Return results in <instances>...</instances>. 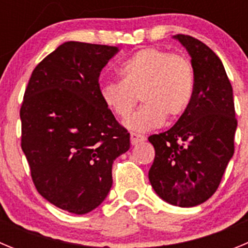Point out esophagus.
<instances>
[{
	"instance_id": "34e87169",
	"label": "esophagus",
	"mask_w": 248,
	"mask_h": 248,
	"mask_svg": "<svg viewBox=\"0 0 248 248\" xmlns=\"http://www.w3.org/2000/svg\"><path fill=\"white\" fill-rule=\"evenodd\" d=\"M146 138L144 137V135H140V134H137V133H131L130 134V143L133 144V145H135V144L138 143H141V141H145Z\"/></svg>"
}]
</instances>
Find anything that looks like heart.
I'll list each match as a JSON object with an SVG mask.
<instances>
[{
  "label": "heart",
  "instance_id": "b5f03b06",
  "mask_svg": "<svg viewBox=\"0 0 248 248\" xmlns=\"http://www.w3.org/2000/svg\"><path fill=\"white\" fill-rule=\"evenodd\" d=\"M118 73L120 80L100 84V99L115 117L125 119L140 95L144 105L124 123L130 130L144 133L163 125L166 118H180L194 98V65L183 54L144 48L126 58Z\"/></svg>",
  "mask_w": 248,
  "mask_h": 248
}]
</instances>
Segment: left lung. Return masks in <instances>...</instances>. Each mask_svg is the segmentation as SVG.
I'll return each mask as SVG.
<instances>
[{
    "mask_svg": "<svg viewBox=\"0 0 248 248\" xmlns=\"http://www.w3.org/2000/svg\"><path fill=\"white\" fill-rule=\"evenodd\" d=\"M174 38L191 57L194 98L172 128L149 137L155 149L149 180L164 201L192 207L217 190L235 151L237 120L231 83L221 59L194 37L176 34Z\"/></svg>",
    "mask_w": 248,
    "mask_h": 248,
    "instance_id": "left-lung-1",
    "label": "left lung"
}]
</instances>
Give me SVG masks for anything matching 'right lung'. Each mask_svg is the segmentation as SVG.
I'll return each instance as SVG.
<instances>
[{
	"label": "right lung",
	"mask_w": 248,
	"mask_h": 248,
	"mask_svg": "<svg viewBox=\"0 0 248 248\" xmlns=\"http://www.w3.org/2000/svg\"><path fill=\"white\" fill-rule=\"evenodd\" d=\"M113 46L65 42L39 63L22 102V150L37 191L59 209L88 214L110 191L114 160L130 134L104 105L99 74Z\"/></svg>",
	"instance_id": "1"
}]
</instances>
